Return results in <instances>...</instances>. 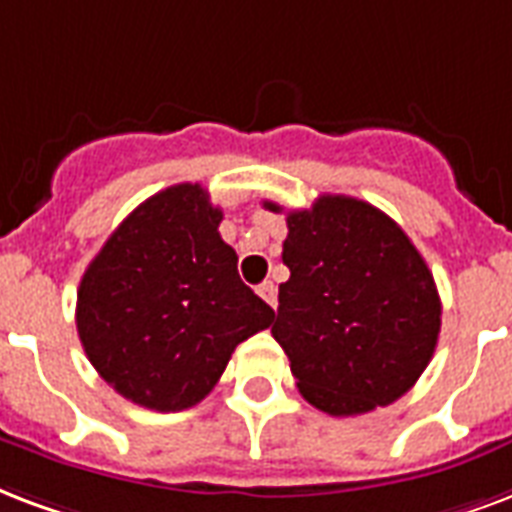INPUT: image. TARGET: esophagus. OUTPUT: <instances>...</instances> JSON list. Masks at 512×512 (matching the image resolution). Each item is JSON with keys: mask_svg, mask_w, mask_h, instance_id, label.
Returning <instances> with one entry per match:
<instances>
[{"mask_svg": "<svg viewBox=\"0 0 512 512\" xmlns=\"http://www.w3.org/2000/svg\"><path fill=\"white\" fill-rule=\"evenodd\" d=\"M257 295L268 303L271 308H276V284L273 282H263L260 287H257Z\"/></svg>", "mask_w": 512, "mask_h": 512, "instance_id": "1", "label": "esophagus"}]
</instances>
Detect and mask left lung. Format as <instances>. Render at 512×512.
Returning <instances> with one entry per match:
<instances>
[{"instance_id":"obj_1","label":"left lung","mask_w":512,"mask_h":512,"mask_svg":"<svg viewBox=\"0 0 512 512\" xmlns=\"http://www.w3.org/2000/svg\"><path fill=\"white\" fill-rule=\"evenodd\" d=\"M265 209L282 206L265 201ZM271 333L300 395L330 416H360L411 389L435 354L440 295L424 257L381 209L319 195L287 212Z\"/></svg>"}]
</instances>
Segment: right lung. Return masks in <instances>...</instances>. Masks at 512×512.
Instances as JSON below:
<instances>
[{
  "label": "right lung",
  "instance_id": "obj_1",
  "mask_svg": "<svg viewBox=\"0 0 512 512\" xmlns=\"http://www.w3.org/2000/svg\"><path fill=\"white\" fill-rule=\"evenodd\" d=\"M220 222L206 187H166L136 206L85 268L77 333L99 376L131 403L193 408L233 349L276 317L241 282Z\"/></svg>",
  "mask_w": 512,
  "mask_h": 512
}]
</instances>
